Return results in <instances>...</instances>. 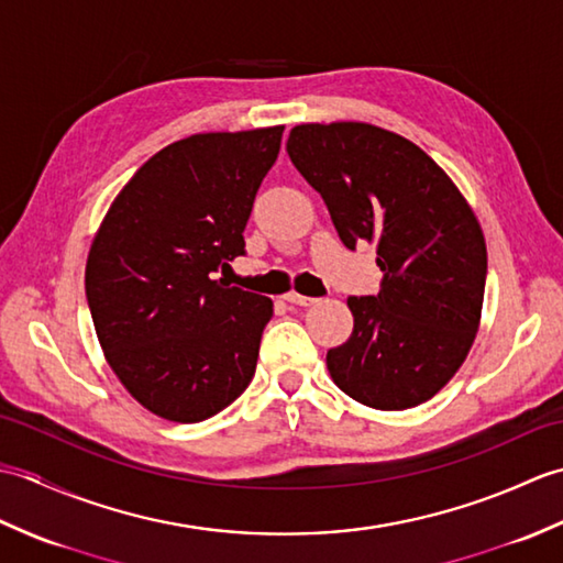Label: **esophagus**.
Segmentation results:
<instances>
[{"mask_svg": "<svg viewBox=\"0 0 563 563\" xmlns=\"http://www.w3.org/2000/svg\"><path fill=\"white\" fill-rule=\"evenodd\" d=\"M283 300H285V302H290V305H300V307H312L314 302H319L317 297H307V295H300V292H295V290L285 292V295H283Z\"/></svg>", "mask_w": 563, "mask_h": 563, "instance_id": "1", "label": "esophagus"}]
</instances>
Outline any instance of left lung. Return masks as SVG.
<instances>
[{
	"instance_id": "obj_1",
	"label": "left lung",
	"mask_w": 563,
	"mask_h": 563,
	"mask_svg": "<svg viewBox=\"0 0 563 563\" xmlns=\"http://www.w3.org/2000/svg\"><path fill=\"white\" fill-rule=\"evenodd\" d=\"M288 154L341 242H375L385 273L377 295L349 297L353 333L327 353L333 382L379 411L435 397L479 331L486 242L472 208L421 147L377 125H295Z\"/></svg>"
}]
</instances>
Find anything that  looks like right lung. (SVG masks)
Listing matches in <instances>:
<instances>
[{
  "mask_svg": "<svg viewBox=\"0 0 563 563\" xmlns=\"http://www.w3.org/2000/svg\"><path fill=\"white\" fill-rule=\"evenodd\" d=\"M283 125L200 133L140 166L87 258L93 329L123 387L166 421L220 413L256 373L271 297L214 280L244 256L256 190Z\"/></svg>",
  "mask_w": 563,
  "mask_h": 563,
  "instance_id": "right-lung-1",
  "label": "right lung"
}]
</instances>
